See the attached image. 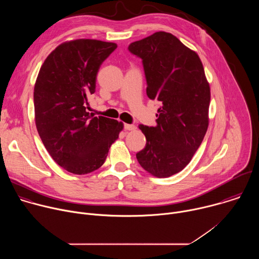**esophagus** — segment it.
Returning a JSON list of instances; mask_svg holds the SVG:
<instances>
[{"mask_svg":"<svg viewBox=\"0 0 259 259\" xmlns=\"http://www.w3.org/2000/svg\"><path fill=\"white\" fill-rule=\"evenodd\" d=\"M124 129L128 130V131H133V130L136 129V127L134 125H131V124H125L124 125Z\"/></svg>","mask_w":259,"mask_h":259,"instance_id":"obj_1","label":"esophagus"}]
</instances>
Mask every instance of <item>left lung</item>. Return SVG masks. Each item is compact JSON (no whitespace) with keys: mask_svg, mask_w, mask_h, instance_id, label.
<instances>
[{"mask_svg":"<svg viewBox=\"0 0 259 259\" xmlns=\"http://www.w3.org/2000/svg\"><path fill=\"white\" fill-rule=\"evenodd\" d=\"M128 49L142 59L147 97L162 103L156 127L138 126L146 144L136 158L153 176L169 177L191 162L208 129L211 94L203 63L166 31L133 42Z\"/></svg>","mask_w":259,"mask_h":259,"instance_id":"left-lung-1","label":"left lung"}]
</instances>
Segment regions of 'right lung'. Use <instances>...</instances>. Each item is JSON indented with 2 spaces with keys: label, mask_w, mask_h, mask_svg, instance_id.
<instances>
[{
  "label": "right lung",
  "mask_w": 259,
  "mask_h": 259,
  "mask_svg": "<svg viewBox=\"0 0 259 259\" xmlns=\"http://www.w3.org/2000/svg\"><path fill=\"white\" fill-rule=\"evenodd\" d=\"M116 48V43L93 39L66 41L47 56L36 77V130L52 159L70 173L100 168L124 128L122 122L87 110L98 69Z\"/></svg>",
  "instance_id": "right-lung-1"
}]
</instances>
